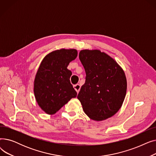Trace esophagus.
<instances>
[{
    "instance_id": "esophagus-1",
    "label": "esophagus",
    "mask_w": 156,
    "mask_h": 156,
    "mask_svg": "<svg viewBox=\"0 0 156 156\" xmlns=\"http://www.w3.org/2000/svg\"><path fill=\"white\" fill-rule=\"evenodd\" d=\"M73 87H74V88H75V90L76 91V92L78 93L79 91H80V87H81L80 85L79 84H76V85H74Z\"/></svg>"
}]
</instances>
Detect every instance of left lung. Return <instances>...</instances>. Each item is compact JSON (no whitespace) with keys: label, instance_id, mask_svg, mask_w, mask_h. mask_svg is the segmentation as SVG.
<instances>
[{"label":"left lung","instance_id":"obj_1","mask_svg":"<svg viewBox=\"0 0 156 156\" xmlns=\"http://www.w3.org/2000/svg\"><path fill=\"white\" fill-rule=\"evenodd\" d=\"M79 59L85 70L86 80L77 98L85 113L95 121L112 117L126 96L124 71L111 57L99 50L81 51Z\"/></svg>","mask_w":156,"mask_h":156}]
</instances>
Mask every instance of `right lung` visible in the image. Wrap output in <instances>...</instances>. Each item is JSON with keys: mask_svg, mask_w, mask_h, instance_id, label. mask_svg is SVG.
Returning a JSON list of instances; mask_svg holds the SVG:
<instances>
[{"mask_svg": "<svg viewBox=\"0 0 156 156\" xmlns=\"http://www.w3.org/2000/svg\"><path fill=\"white\" fill-rule=\"evenodd\" d=\"M76 49L61 48L48 54L41 62L34 80L35 99L45 113L54 114L77 93L71 84L72 73L67 67L75 60Z\"/></svg>", "mask_w": 156, "mask_h": 156, "instance_id": "1", "label": "right lung"}]
</instances>
